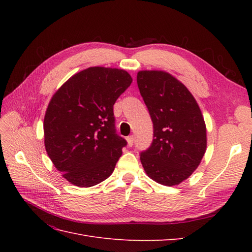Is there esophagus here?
<instances>
[{"mask_svg": "<svg viewBox=\"0 0 252 252\" xmlns=\"http://www.w3.org/2000/svg\"><path fill=\"white\" fill-rule=\"evenodd\" d=\"M127 144H128V146L129 147H131L132 145H133V142H134V138H133V135H130V136H127Z\"/></svg>", "mask_w": 252, "mask_h": 252, "instance_id": "esophagus-1", "label": "esophagus"}]
</instances>
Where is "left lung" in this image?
I'll return each mask as SVG.
<instances>
[{"mask_svg":"<svg viewBox=\"0 0 252 252\" xmlns=\"http://www.w3.org/2000/svg\"><path fill=\"white\" fill-rule=\"evenodd\" d=\"M136 82L154 123V140L140 154L144 170L158 184L178 185L192 174L205 155L207 139L201 109L184 84L165 71H139Z\"/></svg>","mask_w":252,"mask_h":252,"instance_id":"8db88e82","label":"left lung"}]
</instances>
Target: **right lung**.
<instances>
[{"instance_id":"1","label":"right lung","mask_w":252,"mask_h":252,"mask_svg":"<svg viewBox=\"0 0 252 252\" xmlns=\"http://www.w3.org/2000/svg\"><path fill=\"white\" fill-rule=\"evenodd\" d=\"M131 82L125 70L89 67L53 94L44 118L45 148L71 184L91 187L113 172L127 145L117 133L113 105Z\"/></svg>"}]
</instances>
